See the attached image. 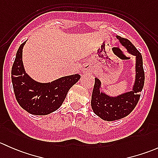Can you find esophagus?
<instances>
[{"label": "esophagus", "mask_w": 158, "mask_h": 158, "mask_svg": "<svg viewBox=\"0 0 158 158\" xmlns=\"http://www.w3.org/2000/svg\"><path fill=\"white\" fill-rule=\"evenodd\" d=\"M82 73L83 75H86V74H89V73H91L90 67H89V66H85L82 69Z\"/></svg>", "instance_id": "34e87169"}]
</instances>
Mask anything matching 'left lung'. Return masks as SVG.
Returning a JSON list of instances; mask_svg holds the SVG:
<instances>
[{"label":"left lung","mask_w":158,"mask_h":158,"mask_svg":"<svg viewBox=\"0 0 158 158\" xmlns=\"http://www.w3.org/2000/svg\"><path fill=\"white\" fill-rule=\"evenodd\" d=\"M121 45L127 52L135 57V81L131 90L118 95H110L101 91L102 82L95 78V85L92 91L91 106L94 113L102 120L111 122L118 120L128 115L136 106L144 87V72L141 54L128 40L116 36Z\"/></svg>","instance_id":"left-lung-1"}]
</instances>
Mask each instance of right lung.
<instances>
[{"label":"right lung","instance_id":"add662e5","mask_svg":"<svg viewBox=\"0 0 158 158\" xmlns=\"http://www.w3.org/2000/svg\"><path fill=\"white\" fill-rule=\"evenodd\" d=\"M21 44L16 54L11 69V80L16 99L22 109L35 115H47L56 111L66 98L68 92L80 79V75L63 76L51 82H40L26 73L23 63Z\"/></svg>","mask_w":158,"mask_h":158}]
</instances>
